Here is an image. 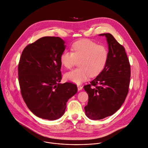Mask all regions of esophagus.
I'll list each match as a JSON object with an SVG mask.
<instances>
[{"instance_id":"obj_1","label":"esophagus","mask_w":148,"mask_h":148,"mask_svg":"<svg viewBox=\"0 0 148 148\" xmlns=\"http://www.w3.org/2000/svg\"><path fill=\"white\" fill-rule=\"evenodd\" d=\"M77 88H78V91H81L82 90V87L81 86H77Z\"/></svg>"}]
</instances>
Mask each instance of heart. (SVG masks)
Returning <instances> with one entry per match:
<instances>
[{
	"mask_svg": "<svg viewBox=\"0 0 148 148\" xmlns=\"http://www.w3.org/2000/svg\"><path fill=\"white\" fill-rule=\"evenodd\" d=\"M72 52L64 51L60 56L61 64L66 69H71L77 60H80L79 68L66 73L67 81L80 84L88 79L90 76L99 74L103 69L108 58V51L104 46L98 45L89 39H81L74 43Z\"/></svg>",
	"mask_w": 148,
	"mask_h": 148,
	"instance_id": "b5f03b06",
	"label": "heart"
}]
</instances>
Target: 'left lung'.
Returning a JSON list of instances; mask_svg holds the SVG:
<instances>
[{
  "instance_id": "obj_1",
  "label": "left lung",
  "mask_w": 148,
  "mask_h": 148,
  "mask_svg": "<svg viewBox=\"0 0 148 148\" xmlns=\"http://www.w3.org/2000/svg\"><path fill=\"white\" fill-rule=\"evenodd\" d=\"M99 36L106 37L108 60L98 75L84 87L88 94L85 113L92 120L111 116L121 108L128 92L131 77V67L124 47L110 33Z\"/></svg>"
}]
</instances>
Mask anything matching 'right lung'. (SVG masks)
<instances>
[{"label": "right lung", "instance_id": "obj_1", "mask_svg": "<svg viewBox=\"0 0 148 148\" xmlns=\"http://www.w3.org/2000/svg\"><path fill=\"white\" fill-rule=\"evenodd\" d=\"M65 41L58 37H43L27 46L18 66L22 97L37 117L54 121L65 112L68 100L77 92L76 85L61 84L60 56Z\"/></svg>", "mask_w": 148, "mask_h": 148}]
</instances>
